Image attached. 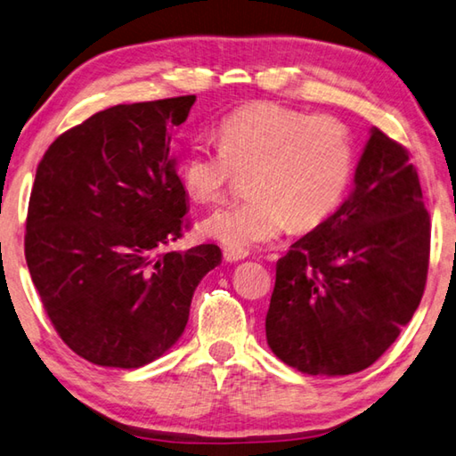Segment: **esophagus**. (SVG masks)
I'll use <instances>...</instances> for the list:
<instances>
[{
	"label": "esophagus",
	"instance_id": "esophagus-1",
	"mask_svg": "<svg viewBox=\"0 0 456 456\" xmlns=\"http://www.w3.org/2000/svg\"><path fill=\"white\" fill-rule=\"evenodd\" d=\"M247 256V253H239V251H233V249H223V259L225 261H229V263H237V261H241V259H245Z\"/></svg>",
	"mask_w": 456,
	"mask_h": 456
}]
</instances>
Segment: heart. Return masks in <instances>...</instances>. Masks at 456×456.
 Masks as SVG:
<instances>
[{
    "instance_id": "heart-1",
    "label": "heart",
    "mask_w": 456,
    "mask_h": 456,
    "mask_svg": "<svg viewBox=\"0 0 456 456\" xmlns=\"http://www.w3.org/2000/svg\"><path fill=\"white\" fill-rule=\"evenodd\" d=\"M219 147L195 142L181 161V185L193 201L225 197L235 173H251V200L213 211L201 233L239 253L295 231L322 225L341 205L354 171L349 129L330 115H311L269 102L229 113Z\"/></svg>"
}]
</instances>
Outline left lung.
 <instances>
[{
    "label": "left lung",
    "instance_id": "8db88e82",
    "mask_svg": "<svg viewBox=\"0 0 456 456\" xmlns=\"http://www.w3.org/2000/svg\"><path fill=\"white\" fill-rule=\"evenodd\" d=\"M430 217L409 151L372 127L354 187L277 261L265 319L271 351L307 375L370 367L425 293Z\"/></svg>",
    "mask_w": 456,
    "mask_h": 456
}]
</instances>
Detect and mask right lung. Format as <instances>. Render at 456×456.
<instances>
[{
	"mask_svg": "<svg viewBox=\"0 0 456 456\" xmlns=\"http://www.w3.org/2000/svg\"><path fill=\"white\" fill-rule=\"evenodd\" d=\"M195 95L113 105L49 145L36 171L26 261L57 335L102 367L137 369L175 345L217 245L183 253L187 193L171 131Z\"/></svg>",
	"mask_w": 456,
	"mask_h": 456,
	"instance_id": "obj_1",
	"label": "right lung"
}]
</instances>
